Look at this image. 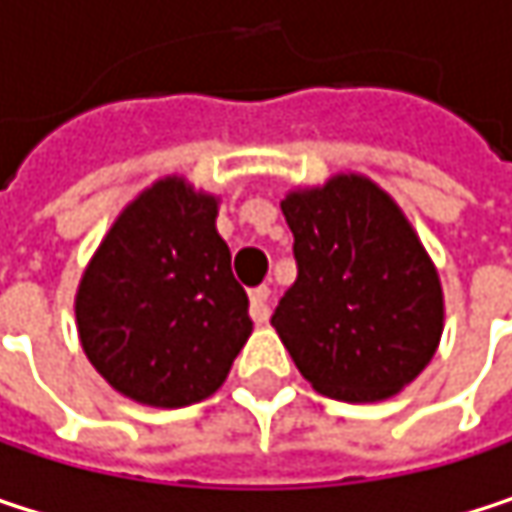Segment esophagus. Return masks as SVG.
<instances>
[{
    "instance_id": "1",
    "label": "esophagus",
    "mask_w": 512,
    "mask_h": 512,
    "mask_svg": "<svg viewBox=\"0 0 512 512\" xmlns=\"http://www.w3.org/2000/svg\"><path fill=\"white\" fill-rule=\"evenodd\" d=\"M249 296H252V305H249L252 320H255V323H266V320H269V299H272L269 287H255Z\"/></svg>"
}]
</instances>
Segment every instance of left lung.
Returning a JSON list of instances; mask_svg holds the SVG:
<instances>
[{"label": "left lung", "instance_id": "obj_1", "mask_svg": "<svg viewBox=\"0 0 512 512\" xmlns=\"http://www.w3.org/2000/svg\"><path fill=\"white\" fill-rule=\"evenodd\" d=\"M296 281L272 326L299 373L326 397L367 403L397 394L442 338V284L397 204L341 174L281 201Z\"/></svg>", "mask_w": 512, "mask_h": 512}]
</instances>
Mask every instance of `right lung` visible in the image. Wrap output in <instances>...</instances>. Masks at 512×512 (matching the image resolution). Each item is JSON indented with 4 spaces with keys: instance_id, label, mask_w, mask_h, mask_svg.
Segmentation results:
<instances>
[{
    "instance_id": "add662e5",
    "label": "right lung",
    "mask_w": 512,
    "mask_h": 512,
    "mask_svg": "<svg viewBox=\"0 0 512 512\" xmlns=\"http://www.w3.org/2000/svg\"><path fill=\"white\" fill-rule=\"evenodd\" d=\"M76 326L88 361L121 394L162 409L210 397L252 332L216 198L177 177L142 192L82 275Z\"/></svg>"
}]
</instances>
